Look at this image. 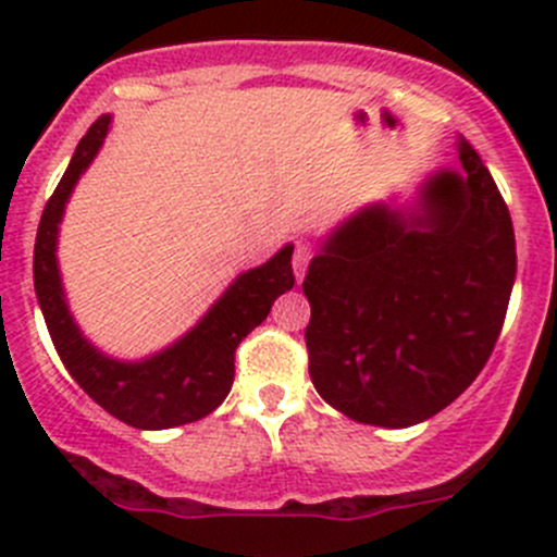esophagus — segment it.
I'll use <instances>...</instances> for the list:
<instances>
[{
    "instance_id": "esophagus-1",
    "label": "esophagus",
    "mask_w": 557,
    "mask_h": 557,
    "mask_svg": "<svg viewBox=\"0 0 557 557\" xmlns=\"http://www.w3.org/2000/svg\"><path fill=\"white\" fill-rule=\"evenodd\" d=\"M312 261V247L310 245H296V252H294V274L296 280H305L307 274V267H310Z\"/></svg>"
}]
</instances>
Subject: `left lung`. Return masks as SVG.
<instances>
[{
	"label": "left lung",
	"mask_w": 557,
	"mask_h": 557,
	"mask_svg": "<svg viewBox=\"0 0 557 557\" xmlns=\"http://www.w3.org/2000/svg\"><path fill=\"white\" fill-rule=\"evenodd\" d=\"M431 172L412 205L377 201L320 243L305 277L314 391L356 423L407 429L453 404L502 334L518 252L476 150Z\"/></svg>",
	"instance_id": "left-lung-1"
}]
</instances>
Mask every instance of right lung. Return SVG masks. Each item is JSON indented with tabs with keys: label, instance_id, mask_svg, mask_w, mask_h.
I'll use <instances>...</instances> for the list:
<instances>
[{
	"label": "right lung",
	"instance_id": "add662e5",
	"mask_svg": "<svg viewBox=\"0 0 557 557\" xmlns=\"http://www.w3.org/2000/svg\"><path fill=\"white\" fill-rule=\"evenodd\" d=\"M110 123L112 115H102L77 143L64 177L39 218L35 243L37 301L66 372L99 407L134 429H174L207 418L228 396L239 342L267 320L277 296L294 288V245L280 247L267 263L237 274L205 318L164 350L139 361L107 356L86 339L72 318L55 247L66 201L81 174L97 159Z\"/></svg>",
	"mask_w": 557,
	"mask_h": 557
}]
</instances>
